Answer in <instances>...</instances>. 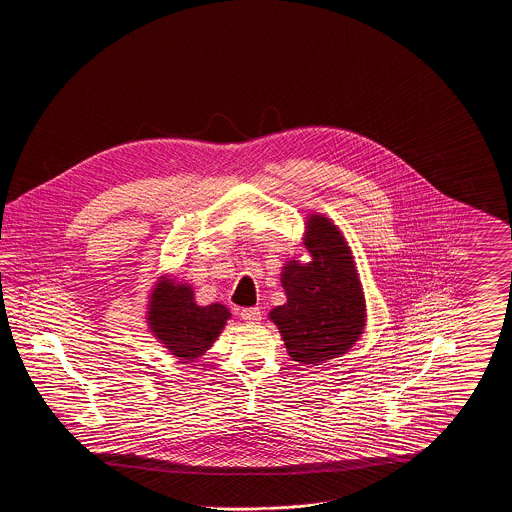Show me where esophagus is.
Returning a JSON list of instances; mask_svg holds the SVG:
<instances>
[{"instance_id": "34e87169", "label": "esophagus", "mask_w": 512, "mask_h": 512, "mask_svg": "<svg viewBox=\"0 0 512 512\" xmlns=\"http://www.w3.org/2000/svg\"><path fill=\"white\" fill-rule=\"evenodd\" d=\"M242 318H244L245 322H259L261 320V309H257V307L244 309L242 311Z\"/></svg>"}]
</instances>
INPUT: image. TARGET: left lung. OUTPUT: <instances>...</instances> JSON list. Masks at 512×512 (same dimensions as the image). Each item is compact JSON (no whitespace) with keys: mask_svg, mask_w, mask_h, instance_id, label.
Listing matches in <instances>:
<instances>
[{"mask_svg":"<svg viewBox=\"0 0 512 512\" xmlns=\"http://www.w3.org/2000/svg\"><path fill=\"white\" fill-rule=\"evenodd\" d=\"M303 245L311 261L284 267L280 280L288 301L270 311V320L293 361L318 365L340 357L361 338L365 293L351 249L330 219L311 215Z\"/></svg>","mask_w":512,"mask_h":512,"instance_id":"8db88e82","label":"left lung"}]
</instances>
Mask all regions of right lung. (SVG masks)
Here are the masks:
<instances>
[{
  "instance_id": "add662e5",
  "label": "right lung",
  "mask_w": 512,
  "mask_h": 512,
  "mask_svg": "<svg viewBox=\"0 0 512 512\" xmlns=\"http://www.w3.org/2000/svg\"><path fill=\"white\" fill-rule=\"evenodd\" d=\"M230 311L220 305H197L192 286L163 276L149 299L147 322L153 336L182 361L201 357L219 338Z\"/></svg>"
}]
</instances>
